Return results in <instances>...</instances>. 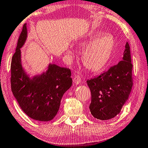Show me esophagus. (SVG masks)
I'll return each mask as SVG.
<instances>
[{
	"mask_svg": "<svg viewBox=\"0 0 148 148\" xmlns=\"http://www.w3.org/2000/svg\"><path fill=\"white\" fill-rule=\"evenodd\" d=\"M73 82L75 84H79L81 82V78L79 76H75L73 79Z\"/></svg>",
	"mask_w": 148,
	"mask_h": 148,
	"instance_id": "esophagus-1",
	"label": "esophagus"
}]
</instances>
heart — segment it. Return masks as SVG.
<instances>
[{"label":"heart","instance_id":"1","mask_svg":"<svg viewBox=\"0 0 148 148\" xmlns=\"http://www.w3.org/2000/svg\"><path fill=\"white\" fill-rule=\"evenodd\" d=\"M114 43V38L109 34L103 35V32H97L90 34L80 43V45L84 47L90 44L82 53V60L84 66L90 70L101 68L109 59ZM69 54L72 55L73 53L69 51Z\"/></svg>","mask_w":148,"mask_h":148}]
</instances>
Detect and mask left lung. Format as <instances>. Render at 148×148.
Returning a JSON list of instances; mask_svg holds the SVG:
<instances>
[{"label":"left lung","mask_w":148,"mask_h":148,"mask_svg":"<svg viewBox=\"0 0 148 148\" xmlns=\"http://www.w3.org/2000/svg\"><path fill=\"white\" fill-rule=\"evenodd\" d=\"M125 47L122 60L86 81L92 95L90 112L98 120H107L117 116L131 92L133 64L128 42Z\"/></svg>","instance_id":"left-lung-1"}]
</instances>
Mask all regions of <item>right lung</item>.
Returning <instances> with one entry per match:
<instances>
[{
  "instance_id": "add662e5",
  "label": "right lung",
  "mask_w": 148,
  "mask_h": 148,
  "mask_svg": "<svg viewBox=\"0 0 148 148\" xmlns=\"http://www.w3.org/2000/svg\"><path fill=\"white\" fill-rule=\"evenodd\" d=\"M27 37V24H25L12 58V91L28 116L36 120L48 121L56 115L62 96L71 86V70L50 64L45 72L30 78L23 68L21 60L20 49Z\"/></svg>"
}]
</instances>
